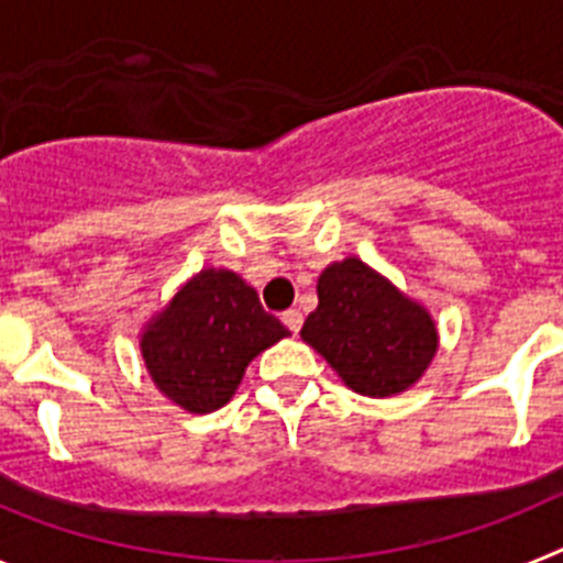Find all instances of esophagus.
<instances>
[{"instance_id": "34e87169", "label": "esophagus", "mask_w": 563, "mask_h": 563, "mask_svg": "<svg viewBox=\"0 0 563 563\" xmlns=\"http://www.w3.org/2000/svg\"><path fill=\"white\" fill-rule=\"evenodd\" d=\"M282 321H285L287 330H290L292 335H296V332L301 330V321H305V316H301V312H298V310H287V312H282Z\"/></svg>"}]
</instances>
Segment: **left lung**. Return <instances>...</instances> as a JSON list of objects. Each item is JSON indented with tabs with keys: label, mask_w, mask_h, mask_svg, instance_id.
<instances>
[{
	"label": "left lung",
	"mask_w": 563,
	"mask_h": 563,
	"mask_svg": "<svg viewBox=\"0 0 563 563\" xmlns=\"http://www.w3.org/2000/svg\"><path fill=\"white\" fill-rule=\"evenodd\" d=\"M301 338L366 397L400 395L437 355L431 312L355 256L332 262L318 276V307Z\"/></svg>",
	"instance_id": "obj_1"
}]
</instances>
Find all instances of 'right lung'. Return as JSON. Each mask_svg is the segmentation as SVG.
Masks as SVG:
<instances>
[{
    "label": "right lung",
    "instance_id": "obj_1",
    "mask_svg": "<svg viewBox=\"0 0 563 563\" xmlns=\"http://www.w3.org/2000/svg\"><path fill=\"white\" fill-rule=\"evenodd\" d=\"M290 335L242 276L208 267L143 327L141 352L154 386L191 415L222 409L247 363Z\"/></svg>",
    "mask_w": 563,
    "mask_h": 563
}]
</instances>
